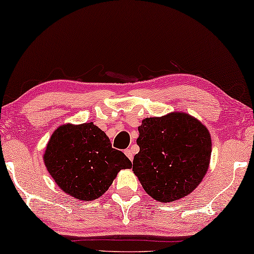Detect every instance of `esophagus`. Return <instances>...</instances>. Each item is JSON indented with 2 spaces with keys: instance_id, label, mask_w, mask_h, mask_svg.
<instances>
[{
  "instance_id": "obj_1",
  "label": "esophagus",
  "mask_w": 254,
  "mask_h": 254,
  "mask_svg": "<svg viewBox=\"0 0 254 254\" xmlns=\"http://www.w3.org/2000/svg\"><path fill=\"white\" fill-rule=\"evenodd\" d=\"M124 154L127 155V158L130 159V160L133 159V152H132L131 149H127V150L124 151Z\"/></svg>"
}]
</instances>
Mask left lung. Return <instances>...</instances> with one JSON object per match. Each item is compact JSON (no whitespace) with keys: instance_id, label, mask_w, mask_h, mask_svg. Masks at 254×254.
<instances>
[{"instance_id":"8db88e82","label":"left lung","mask_w":254,"mask_h":254,"mask_svg":"<svg viewBox=\"0 0 254 254\" xmlns=\"http://www.w3.org/2000/svg\"><path fill=\"white\" fill-rule=\"evenodd\" d=\"M134 175L149 195L172 202L190 194L210 164L211 136L206 126L184 112L147 118L138 127Z\"/></svg>"}]
</instances>
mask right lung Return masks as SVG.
I'll return each instance as SVG.
<instances>
[{
    "label": "right lung",
    "instance_id": "1",
    "mask_svg": "<svg viewBox=\"0 0 254 254\" xmlns=\"http://www.w3.org/2000/svg\"><path fill=\"white\" fill-rule=\"evenodd\" d=\"M43 159L58 187L82 201L98 199L121 170L132 167L130 159L112 148L110 138L92 122L60 126L48 140Z\"/></svg>",
    "mask_w": 254,
    "mask_h": 254
}]
</instances>
